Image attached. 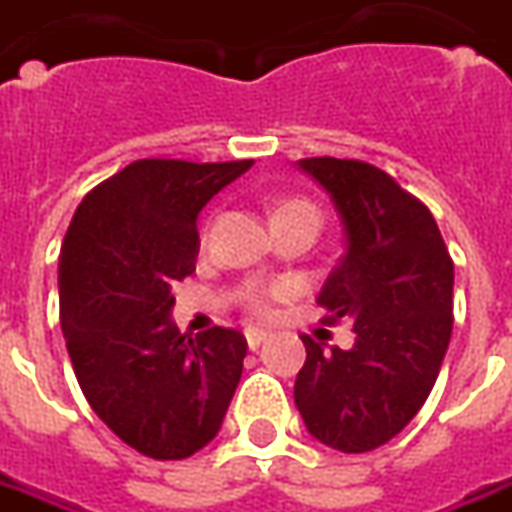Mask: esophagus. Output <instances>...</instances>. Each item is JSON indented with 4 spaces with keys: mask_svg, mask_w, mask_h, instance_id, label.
I'll return each instance as SVG.
<instances>
[{
    "mask_svg": "<svg viewBox=\"0 0 512 512\" xmlns=\"http://www.w3.org/2000/svg\"><path fill=\"white\" fill-rule=\"evenodd\" d=\"M244 337H246V345H249V348H252V351H257V348H260V345L266 343L268 332H263V329H246Z\"/></svg>",
    "mask_w": 512,
    "mask_h": 512,
    "instance_id": "obj_1",
    "label": "esophagus"
}]
</instances>
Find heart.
Segmentation results:
<instances>
[{
	"mask_svg": "<svg viewBox=\"0 0 512 512\" xmlns=\"http://www.w3.org/2000/svg\"><path fill=\"white\" fill-rule=\"evenodd\" d=\"M315 219L321 224V211L318 205L307 197H285L274 205V213H271V222H285V219ZM290 285L288 282H271V285H260V282H249L246 288H241L238 299L244 304L246 310L257 315V318H266L274 310V301H279L282 296H288Z\"/></svg>",
	"mask_w": 512,
	"mask_h": 512,
	"instance_id": "obj_1",
	"label": "heart"
}]
</instances>
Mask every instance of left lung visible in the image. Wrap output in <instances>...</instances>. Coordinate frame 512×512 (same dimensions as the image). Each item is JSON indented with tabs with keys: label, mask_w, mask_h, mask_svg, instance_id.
<instances>
[{
	"label": "left lung",
	"mask_w": 512,
	"mask_h": 512,
	"mask_svg": "<svg viewBox=\"0 0 512 512\" xmlns=\"http://www.w3.org/2000/svg\"><path fill=\"white\" fill-rule=\"evenodd\" d=\"M343 216L345 249L323 285V321L354 323V348L301 334L293 397L304 425L340 452L395 439L428 400L452 334V257L428 205L359 158H301Z\"/></svg>",
	"instance_id": "1"
}]
</instances>
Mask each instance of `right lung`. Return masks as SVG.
<instances>
[{"label":"right lung","instance_id":"right-lung-1","mask_svg":"<svg viewBox=\"0 0 512 512\" xmlns=\"http://www.w3.org/2000/svg\"><path fill=\"white\" fill-rule=\"evenodd\" d=\"M252 158H139L76 208L60 252V321L73 373L106 428L156 461L219 433L244 370V334L197 337L169 321L172 288L194 274L197 213Z\"/></svg>","mask_w":512,"mask_h":512}]
</instances>
